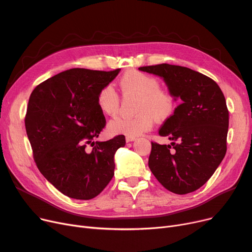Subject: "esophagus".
Here are the masks:
<instances>
[{
  "instance_id": "1",
  "label": "esophagus",
  "mask_w": 252,
  "mask_h": 252,
  "mask_svg": "<svg viewBox=\"0 0 252 252\" xmlns=\"http://www.w3.org/2000/svg\"><path fill=\"white\" fill-rule=\"evenodd\" d=\"M137 140V138H135V137H126V143H129V142H134V141H136Z\"/></svg>"
}]
</instances>
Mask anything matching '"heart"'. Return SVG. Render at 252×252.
<instances>
[{"label":"heart","mask_w":252,"mask_h":252,"mask_svg":"<svg viewBox=\"0 0 252 252\" xmlns=\"http://www.w3.org/2000/svg\"><path fill=\"white\" fill-rule=\"evenodd\" d=\"M124 97L137 98L135 112L131 118L115 117L108 124V131L112 135L136 137L150 129L154 118L164 122L174 114L176 98L168 90L160 89V84L151 75L138 70L126 72L119 81ZM100 111L108 116L114 115L119 106V98L111 85L103 87L97 96Z\"/></svg>","instance_id":"obj_1"}]
</instances>
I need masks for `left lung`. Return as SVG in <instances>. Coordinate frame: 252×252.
<instances>
[{
  "instance_id": "obj_1",
  "label": "left lung",
  "mask_w": 252,
  "mask_h": 252,
  "mask_svg": "<svg viewBox=\"0 0 252 252\" xmlns=\"http://www.w3.org/2000/svg\"><path fill=\"white\" fill-rule=\"evenodd\" d=\"M139 70L161 77L181 104L158 130L170 145L152 143L148 165L176 194L196 191L214 175L227 151L229 111L218 84L188 67L166 63Z\"/></svg>"
}]
</instances>
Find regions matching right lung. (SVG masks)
I'll return each instance as SVG.
<instances>
[{
	"label": "right lung",
	"instance_id": "obj_1",
	"mask_svg": "<svg viewBox=\"0 0 252 252\" xmlns=\"http://www.w3.org/2000/svg\"><path fill=\"white\" fill-rule=\"evenodd\" d=\"M119 71L65 70L39 84L30 97L25 128L36 166L73 199L89 200L104 190L114 175L115 152L126 145L123 135L95 141L106 124L97 96Z\"/></svg>",
	"mask_w": 252,
	"mask_h": 252
}]
</instances>
